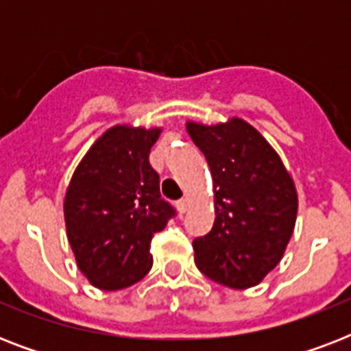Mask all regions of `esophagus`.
Wrapping results in <instances>:
<instances>
[{
    "label": "esophagus",
    "instance_id": "obj_1",
    "mask_svg": "<svg viewBox=\"0 0 351 351\" xmlns=\"http://www.w3.org/2000/svg\"><path fill=\"white\" fill-rule=\"evenodd\" d=\"M189 206H191V200H189L187 197H184L182 200H178V202H176V208H178V211H180V213H186L187 209H189Z\"/></svg>",
    "mask_w": 351,
    "mask_h": 351
}]
</instances>
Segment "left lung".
Masks as SVG:
<instances>
[{
	"mask_svg": "<svg viewBox=\"0 0 351 351\" xmlns=\"http://www.w3.org/2000/svg\"><path fill=\"white\" fill-rule=\"evenodd\" d=\"M213 178L215 224L193 242L200 271L226 288L247 289L275 269L295 230V182L273 145L239 117L215 125L186 121Z\"/></svg>",
	"mask_w": 351,
	"mask_h": 351,
	"instance_id": "8db88e82",
	"label": "left lung"
}]
</instances>
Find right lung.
I'll use <instances>...</instances> for the list:
<instances>
[{
  "mask_svg": "<svg viewBox=\"0 0 351 351\" xmlns=\"http://www.w3.org/2000/svg\"><path fill=\"white\" fill-rule=\"evenodd\" d=\"M162 127L117 123L80 160L63 198L76 266L95 288L118 291L153 266L151 240L173 217L149 153Z\"/></svg>",
  "mask_w": 351,
  "mask_h": 351,
  "instance_id": "1",
  "label": "right lung"
}]
</instances>
